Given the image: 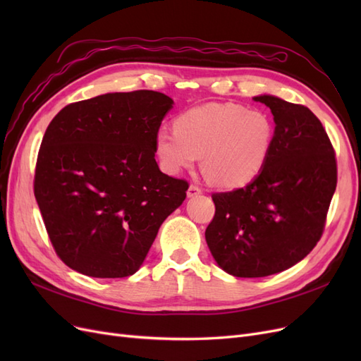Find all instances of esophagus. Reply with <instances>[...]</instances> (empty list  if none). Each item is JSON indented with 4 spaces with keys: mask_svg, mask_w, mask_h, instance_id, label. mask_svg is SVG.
<instances>
[{
    "mask_svg": "<svg viewBox=\"0 0 361 361\" xmlns=\"http://www.w3.org/2000/svg\"><path fill=\"white\" fill-rule=\"evenodd\" d=\"M187 194H188V197H197V195H200V194H202V188H200V187H197V185L191 183V185H190V188H188V191H187Z\"/></svg>",
    "mask_w": 361,
    "mask_h": 361,
    "instance_id": "34e87169",
    "label": "esophagus"
}]
</instances>
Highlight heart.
Listing matches in <instances>:
<instances>
[{
    "label": "heart",
    "mask_w": 361,
    "mask_h": 361,
    "mask_svg": "<svg viewBox=\"0 0 361 361\" xmlns=\"http://www.w3.org/2000/svg\"><path fill=\"white\" fill-rule=\"evenodd\" d=\"M272 134L265 114L236 104H209L180 114L174 130L161 129L155 150L170 173L191 169L202 157L206 180L232 190L244 187L264 169Z\"/></svg>",
    "instance_id": "obj_1"
}]
</instances>
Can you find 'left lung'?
<instances>
[{
	"label": "left lung",
	"mask_w": 361,
	"mask_h": 361,
	"mask_svg": "<svg viewBox=\"0 0 361 361\" xmlns=\"http://www.w3.org/2000/svg\"><path fill=\"white\" fill-rule=\"evenodd\" d=\"M276 130L264 169L247 187L214 192L206 243L235 277H267L304 259L324 233L337 185V162L321 120L307 106L257 96Z\"/></svg>",
	"instance_id": "1"
}]
</instances>
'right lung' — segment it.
Here are the masks:
<instances>
[{
    "mask_svg": "<svg viewBox=\"0 0 361 361\" xmlns=\"http://www.w3.org/2000/svg\"><path fill=\"white\" fill-rule=\"evenodd\" d=\"M173 105L154 90L106 93L69 104L39 149L35 197L57 256L96 279L141 267L188 182L164 174L155 138Z\"/></svg>",
    "mask_w": 361,
    "mask_h": 361,
    "instance_id": "obj_1",
    "label": "right lung"
}]
</instances>
